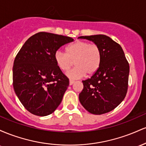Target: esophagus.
<instances>
[{
	"mask_svg": "<svg viewBox=\"0 0 146 146\" xmlns=\"http://www.w3.org/2000/svg\"><path fill=\"white\" fill-rule=\"evenodd\" d=\"M74 83H75L74 80H69V85H70V86H71V85H73Z\"/></svg>",
	"mask_w": 146,
	"mask_h": 146,
	"instance_id": "obj_1",
	"label": "esophagus"
}]
</instances>
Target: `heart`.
Instances as JSON below:
<instances>
[{
  "instance_id": "heart-1",
  "label": "heart",
  "mask_w": 146,
  "mask_h": 146,
  "mask_svg": "<svg viewBox=\"0 0 146 146\" xmlns=\"http://www.w3.org/2000/svg\"><path fill=\"white\" fill-rule=\"evenodd\" d=\"M54 60L62 71H67L74 62L75 66L66 72V75L71 80H77L86 73L91 75L98 71L101 64L102 53L98 45L78 40L68 45L66 53L61 50L55 52Z\"/></svg>"
}]
</instances>
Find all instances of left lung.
<instances>
[{
  "label": "left lung",
  "instance_id": "8db88e82",
  "mask_svg": "<svg viewBox=\"0 0 146 146\" xmlns=\"http://www.w3.org/2000/svg\"><path fill=\"white\" fill-rule=\"evenodd\" d=\"M92 41L101 50L100 68L91 78L82 81L79 100L90 113L102 115L121 104L128 90L130 68L121 46L105 35L80 36Z\"/></svg>",
  "mask_w": 146,
  "mask_h": 146
}]
</instances>
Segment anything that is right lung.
<instances>
[{"label": "right lung", "instance_id": "right-lung-1", "mask_svg": "<svg viewBox=\"0 0 146 146\" xmlns=\"http://www.w3.org/2000/svg\"><path fill=\"white\" fill-rule=\"evenodd\" d=\"M72 41L68 36L38 33L25 42L15 58L14 91L22 104L33 115H50L61 103L69 81L56 65L54 53Z\"/></svg>", "mask_w": 146, "mask_h": 146}]
</instances>
